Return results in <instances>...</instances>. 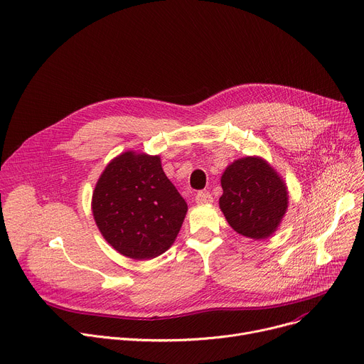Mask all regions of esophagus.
Masks as SVG:
<instances>
[{"label": "esophagus", "instance_id": "esophagus-1", "mask_svg": "<svg viewBox=\"0 0 364 364\" xmlns=\"http://www.w3.org/2000/svg\"><path fill=\"white\" fill-rule=\"evenodd\" d=\"M194 200H196L197 205H210L213 202V197H212L210 193L200 191V193L196 194V199Z\"/></svg>", "mask_w": 364, "mask_h": 364}]
</instances>
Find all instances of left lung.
I'll return each instance as SVG.
<instances>
[{
	"instance_id": "1",
	"label": "left lung",
	"mask_w": 364,
	"mask_h": 364,
	"mask_svg": "<svg viewBox=\"0 0 364 364\" xmlns=\"http://www.w3.org/2000/svg\"><path fill=\"white\" fill-rule=\"evenodd\" d=\"M219 208L235 232L266 240L280 226L289 205L284 180L261 156H244L229 164L220 177Z\"/></svg>"
}]
</instances>
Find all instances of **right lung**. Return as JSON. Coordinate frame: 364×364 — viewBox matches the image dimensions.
Returning <instances> with one entry per match:
<instances>
[{
    "instance_id": "add662e5",
    "label": "right lung",
    "mask_w": 364,
    "mask_h": 364,
    "mask_svg": "<svg viewBox=\"0 0 364 364\" xmlns=\"http://www.w3.org/2000/svg\"><path fill=\"white\" fill-rule=\"evenodd\" d=\"M187 203L165 176L159 155L126 151L113 158L92 191L103 238L122 255L151 259L176 241Z\"/></svg>"
}]
</instances>
